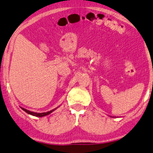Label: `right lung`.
<instances>
[{"label":"right lung","instance_id":"obj_1","mask_svg":"<svg viewBox=\"0 0 153 153\" xmlns=\"http://www.w3.org/2000/svg\"><path fill=\"white\" fill-rule=\"evenodd\" d=\"M21 108L24 111H25L26 113H27L28 114H29V115H33V116H36V117H44V116H46L48 115H50L51 113H52L53 111H55V110L57 108H56L52 110V111H48V112H46V113H35V112H32V111H28V110H26L25 108Z\"/></svg>","mask_w":153,"mask_h":153}]
</instances>
